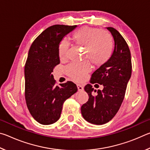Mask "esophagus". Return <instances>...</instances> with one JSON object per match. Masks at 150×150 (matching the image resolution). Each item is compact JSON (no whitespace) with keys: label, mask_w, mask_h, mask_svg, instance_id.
<instances>
[{"label":"esophagus","mask_w":150,"mask_h":150,"mask_svg":"<svg viewBox=\"0 0 150 150\" xmlns=\"http://www.w3.org/2000/svg\"><path fill=\"white\" fill-rule=\"evenodd\" d=\"M77 88H78L79 91H83V85H81L80 84H77Z\"/></svg>","instance_id":"1"}]
</instances>
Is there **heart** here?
<instances>
[{
	"instance_id": "obj_1",
	"label": "heart",
	"mask_w": 150,
	"mask_h": 150,
	"mask_svg": "<svg viewBox=\"0 0 150 150\" xmlns=\"http://www.w3.org/2000/svg\"><path fill=\"white\" fill-rule=\"evenodd\" d=\"M72 39L77 45L84 47L83 58L89 60L96 67L105 64L112 54V38L106 30L83 26L73 34ZM69 47V42L65 39L60 42L58 53L61 59H65ZM65 71L70 77L81 81L91 71V64L87 61L81 63H72L66 66Z\"/></svg>"
}]
</instances>
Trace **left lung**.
<instances>
[{"mask_svg": "<svg viewBox=\"0 0 150 150\" xmlns=\"http://www.w3.org/2000/svg\"><path fill=\"white\" fill-rule=\"evenodd\" d=\"M106 29L111 33L115 42L112 55L105 64L93 73L91 81L93 84L103 85V89L94 90L91 84L86 85L85 91L89 98L81 108L85 120L96 125L107 123L117 113L132 75L131 54L128 44L114 28ZM93 90L97 92L96 96L92 94Z\"/></svg>", "mask_w": 150, "mask_h": 150, "instance_id": "8db88e82", "label": "left lung"}]
</instances>
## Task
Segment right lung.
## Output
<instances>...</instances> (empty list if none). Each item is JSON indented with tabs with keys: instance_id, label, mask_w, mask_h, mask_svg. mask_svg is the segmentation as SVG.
I'll list each match as a JSON object with an SVG mask.
<instances>
[{
	"instance_id": "obj_1",
	"label": "right lung",
	"mask_w": 150,
	"mask_h": 150,
	"mask_svg": "<svg viewBox=\"0 0 150 150\" xmlns=\"http://www.w3.org/2000/svg\"><path fill=\"white\" fill-rule=\"evenodd\" d=\"M77 26H50L30 46L24 67L25 99L32 117L41 124L49 125L59 120L63 103L77 91L72 81L55 85L52 74L60 63V42Z\"/></svg>"
}]
</instances>
